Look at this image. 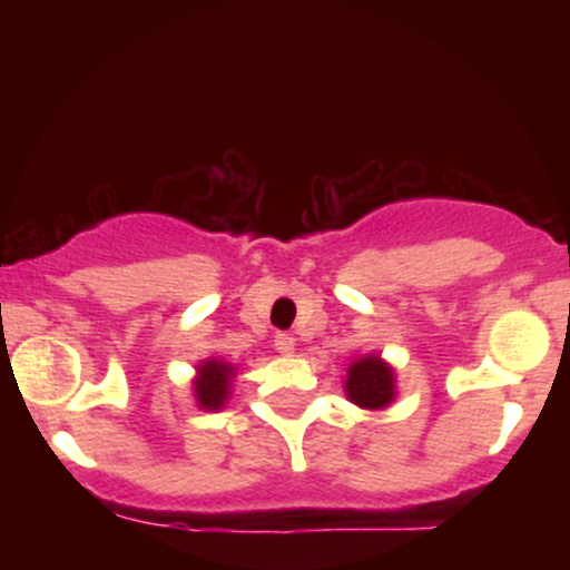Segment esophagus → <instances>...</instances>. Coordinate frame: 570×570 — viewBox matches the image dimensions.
<instances>
[{"instance_id":"esophagus-1","label":"esophagus","mask_w":570,"mask_h":570,"mask_svg":"<svg viewBox=\"0 0 570 570\" xmlns=\"http://www.w3.org/2000/svg\"><path fill=\"white\" fill-rule=\"evenodd\" d=\"M276 351L281 353V356H294V337L276 335Z\"/></svg>"}]
</instances>
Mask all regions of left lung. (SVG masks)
Instances as JSON below:
<instances>
[{
	"mask_svg": "<svg viewBox=\"0 0 570 570\" xmlns=\"http://www.w3.org/2000/svg\"><path fill=\"white\" fill-rule=\"evenodd\" d=\"M343 389L356 407L385 410L396 399V372L381 353H364L348 364Z\"/></svg>",
	"mask_w": 570,
	"mask_h": 570,
	"instance_id": "obj_1",
	"label": "left lung"
}]
</instances>
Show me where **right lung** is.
<instances>
[{"mask_svg":"<svg viewBox=\"0 0 570 570\" xmlns=\"http://www.w3.org/2000/svg\"><path fill=\"white\" fill-rule=\"evenodd\" d=\"M235 375H238V372H235V364L225 362V358L208 356L198 362L193 377V396L198 410L217 412L225 407L227 399H230Z\"/></svg>","mask_w":570,"mask_h":570,"instance_id":"obj_1","label":"right lung"}]
</instances>
